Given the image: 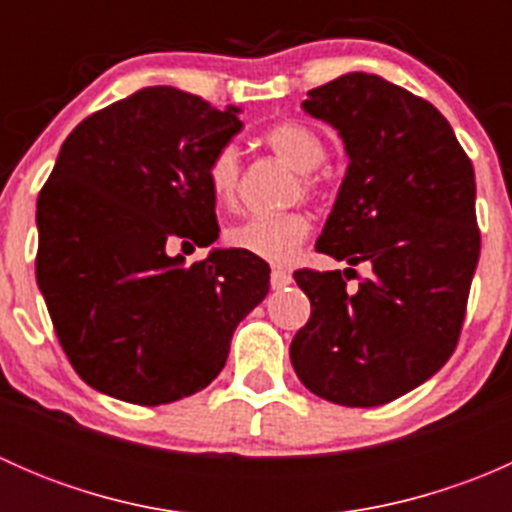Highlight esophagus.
I'll return each mask as SVG.
<instances>
[{
    "instance_id": "34e87169",
    "label": "esophagus",
    "mask_w": 512,
    "mask_h": 512,
    "mask_svg": "<svg viewBox=\"0 0 512 512\" xmlns=\"http://www.w3.org/2000/svg\"><path fill=\"white\" fill-rule=\"evenodd\" d=\"M270 285L272 289H285L287 285H292V275H289L287 270H280V267H275L270 275Z\"/></svg>"
}]
</instances>
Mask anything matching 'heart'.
Instances as JSON below:
<instances>
[{
  "instance_id": "heart-1",
  "label": "heart",
  "mask_w": 512,
  "mask_h": 512,
  "mask_svg": "<svg viewBox=\"0 0 512 512\" xmlns=\"http://www.w3.org/2000/svg\"><path fill=\"white\" fill-rule=\"evenodd\" d=\"M262 141L272 148L282 160H287L294 170L302 173V188L312 190L314 178L309 173L317 170L327 158L322 138L307 126L285 121L267 128ZM208 185L213 198L220 205H232L240 188V156L235 146H225L215 153L208 165ZM309 218L304 213L280 215H250L232 227H227L225 242L235 250L255 255L260 260L287 265L294 260L302 242L309 235Z\"/></svg>"
}]
</instances>
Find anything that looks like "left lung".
<instances>
[{"instance_id":"obj_1","label":"left lung","mask_w":512,"mask_h":512,"mask_svg":"<svg viewBox=\"0 0 512 512\" xmlns=\"http://www.w3.org/2000/svg\"><path fill=\"white\" fill-rule=\"evenodd\" d=\"M302 108L347 151L317 250L349 267L294 272L312 314L289 359L332 404H389L431 379L458 344L480 255L476 175L441 111L376 74L339 76ZM359 261L372 275L349 290Z\"/></svg>"}]
</instances>
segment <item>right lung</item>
I'll list each match as a JSON object with an SVG mask.
<instances>
[{
  "instance_id": "right-lung-1",
  "label": "right lung",
  "mask_w": 512,
  "mask_h": 512,
  "mask_svg": "<svg viewBox=\"0 0 512 512\" xmlns=\"http://www.w3.org/2000/svg\"><path fill=\"white\" fill-rule=\"evenodd\" d=\"M240 108L146 86L71 131L36 200V282L76 374L101 394L160 406L223 371L237 324L270 292V267L213 247L208 165Z\"/></svg>"
}]
</instances>
